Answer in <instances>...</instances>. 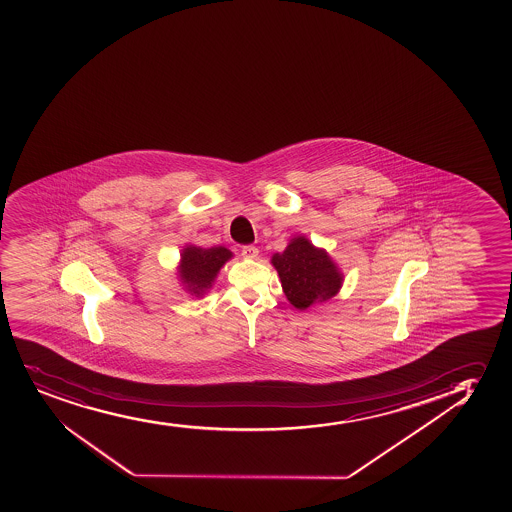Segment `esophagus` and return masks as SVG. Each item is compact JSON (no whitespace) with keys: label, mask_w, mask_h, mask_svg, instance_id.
I'll return each instance as SVG.
<instances>
[{"label":"esophagus","mask_w":512,"mask_h":512,"mask_svg":"<svg viewBox=\"0 0 512 512\" xmlns=\"http://www.w3.org/2000/svg\"><path fill=\"white\" fill-rule=\"evenodd\" d=\"M242 257L243 259H257L259 257V248L253 247V245H247V247L242 248Z\"/></svg>","instance_id":"1"}]
</instances>
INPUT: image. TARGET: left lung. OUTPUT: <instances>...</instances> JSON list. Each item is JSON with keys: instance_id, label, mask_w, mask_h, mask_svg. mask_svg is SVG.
<instances>
[{"instance_id": "obj_1", "label": "left lung", "mask_w": 512, "mask_h": 512, "mask_svg": "<svg viewBox=\"0 0 512 512\" xmlns=\"http://www.w3.org/2000/svg\"><path fill=\"white\" fill-rule=\"evenodd\" d=\"M270 264L281 277L289 303L299 311L334 298L344 284V274L327 250L303 235L293 236L284 252L272 255Z\"/></svg>"}]
</instances>
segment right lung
<instances>
[{"instance_id": "obj_1", "label": "right lung", "mask_w": 512, "mask_h": 512, "mask_svg": "<svg viewBox=\"0 0 512 512\" xmlns=\"http://www.w3.org/2000/svg\"><path fill=\"white\" fill-rule=\"evenodd\" d=\"M233 259V252L228 248H201L187 243L180 252L177 277L184 286L185 293L194 298H204L213 288L219 270L228 260Z\"/></svg>"}]
</instances>
